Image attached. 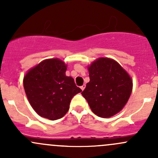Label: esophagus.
I'll return each instance as SVG.
<instances>
[{"label":"esophagus","mask_w":158,"mask_h":158,"mask_svg":"<svg viewBox=\"0 0 158 158\" xmlns=\"http://www.w3.org/2000/svg\"><path fill=\"white\" fill-rule=\"evenodd\" d=\"M85 88V84H84V85H82V86H81V89H82V90H84Z\"/></svg>","instance_id":"1"}]
</instances>
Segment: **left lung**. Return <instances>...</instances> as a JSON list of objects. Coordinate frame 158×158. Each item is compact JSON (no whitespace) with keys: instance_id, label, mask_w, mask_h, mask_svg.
Returning <instances> with one entry per match:
<instances>
[{"instance_id":"8db88e82","label":"left lung","mask_w":158,"mask_h":158,"mask_svg":"<svg viewBox=\"0 0 158 158\" xmlns=\"http://www.w3.org/2000/svg\"><path fill=\"white\" fill-rule=\"evenodd\" d=\"M90 81L82 92L94 114L109 118L123 109L132 90V80L114 60L99 58L89 66Z\"/></svg>"}]
</instances>
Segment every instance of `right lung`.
Instances as JSON below:
<instances>
[{
    "label": "right lung",
    "instance_id": "add662e5",
    "mask_svg": "<svg viewBox=\"0 0 158 158\" xmlns=\"http://www.w3.org/2000/svg\"><path fill=\"white\" fill-rule=\"evenodd\" d=\"M62 60L49 59L31 69L23 78V87L30 105L41 117L61 118L69 109L74 95L82 92L74 79L66 76Z\"/></svg>",
    "mask_w": 158,
    "mask_h": 158
}]
</instances>
